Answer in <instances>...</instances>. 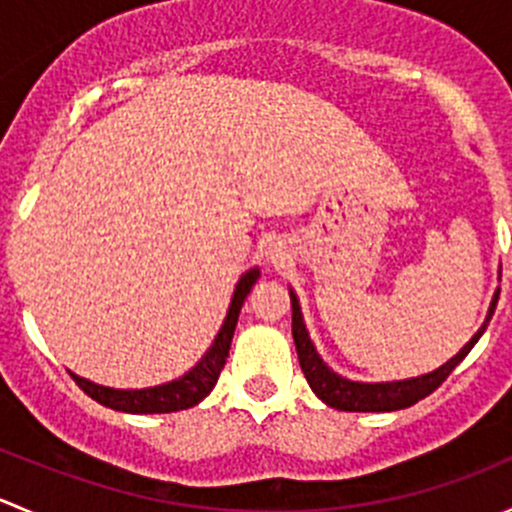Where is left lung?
I'll return each mask as SVG.
<instances>
[{"mask_svg":"<svg viewBox=\"0 0 512 512\" xmlns=\"http://www.w3.org/2000/svg\"><path fill=\"white\" fill-rule=\"evenodd\" d=\"M500 289H495L493 302H490L488 314H485V322L480 324V329L471 337V342L461 349L456 356L441 364L438 369L428 371V374L421 376H411V379H401V381H374V384H366V381H352L339 376L337 371L329 369L327 364L322 361V356L317 354L314 349L312 339H309L307 327H304V317H302V307H299V299L294 294V289H289V299H292V337H294V347H297V356H299V366H302L304 376H307L309 386H312L314 394L324 401L327 406L339 411H399V409H409L414 406L416 401L426 399L431 391H436L443 381L448 379L453 369L466 359L468 352L476 347V342L483 337V332L488 329L490 317L495 312V304H498Z\"/></svg>","mask_w":512,"mask_h":512,"instance_id":"8db88e82","label":"left lung"}]
</instances>
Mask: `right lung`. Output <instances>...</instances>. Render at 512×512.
I'll return each instance as SVG.
<instances>
[{"mask_svg": "<svg viewBox=\"0 0 512 512\" xmlns=\"http://www.w3.org/2000/svg\"><path fill=\"white\" fill-rule=\"evenodd\" d=\"M257 280H260V267H252V270H247L237 280L230 307H227L225 322L220 327V332L215 334L213 344L203 354V359L193 369L185 371L183 376H178V379L168 381V384L148 386V389H111V386L94 384V381L84 379V376L74 374V371H69V374L74 376L76 384L91 399L113 411H123V414H170V411L190 409V406L200 404L213 391V386L218 384V376L225 366L227 352H230V342L232 334H235L242 302H245V297L250 294V289Z\"/></svg>", "mask_w": 512, "mask_h": 512, "instance_id": "1", "label": "right lung"}]
</instances>
